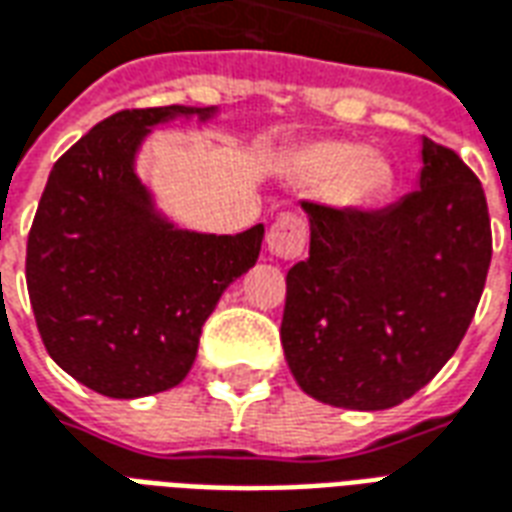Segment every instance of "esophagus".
I'll list each match as a JSON object with an SVG mask.
<instances>
[{
  "label": "esophagus",
  "instance_id": "34e87169",
  "mask_svg": "<svg viewBox=\"0 0 512 512\" xmlns=\"http://www.w3.org/2000/svg\"><path fill=\"white\" fill-rule=\"evenodd\" d=\"M268 252L279 260H295L304 255L306 246V222L295 214H285L271 225L266 236Z\"/></svg>",
  "mask_w": 512,
  "mask_h": 512
}]
</instances>
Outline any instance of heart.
Wrapping results in <instances>:
<instances>
[{
	"instance_id": "b5f03b06",
	"label": "heart",
	"mask_w": 512,
	"mask_h": 512,
	"mask_svg": "<svg viewBox=\"0 0 512 512\" xmlns=\"http://www.w3.org/2000/svg\"><path fill=\"white\" fill-rule=\"evenodd\" d=\"M287 179L301 187L331 184L333 195L344 206H361L372 200L385 184L380 160L347 140H312L295 149L285 162Z\"/></svg>"
}]
</instances>
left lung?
I'll list each match as a JSON object with an SVG mask.
<instances>
[{"mask_svg": "<svg viewBox=\"0 0 512 512\" xmlns=\"http://www.w3.org/2000/svg\"><path fill=\"white\" fill-rule=\"evenodd\" d=\"M418 189L380 211L301 203L309 257L287 271L282 347L295 382L344 410H388L448 363L478 309L491 219L478 176L420 140Z\"/></svg>", "mask_w": 512, "mask_h": 512, "instance_id": "8db88e82", "label": "left lung"}]
</instances>
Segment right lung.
I'll return each instance as SVG.
<instances>
[{"instance_id": "obj_1", "label": "right lung", "mask_w": 512, "mask_h": 512, "mask_svg": "<svg viewBox=\"0 0 512 512\" xmlns=\"http://www.w3.org/2000/svg\"><path fill=\"white\" fill-rule=\"evenodd\" d=\"M217 108L119 111L48 176L26 244V287L48 355L86 388L140 399L179 385L200 328L257 263L266 227L195 233L162 214L135 160L154 127Z\"/></svg>"}]
</instances>
